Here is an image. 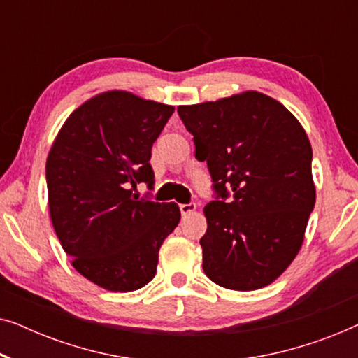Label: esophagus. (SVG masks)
I'll return each instance as SVG.
<instances>
[{
	"instance_id": "esophagus-1",
	"label": "esophagus",
	"mask_w": 358,
	"mask_h": 358,
	"mask_svg": "<svg viewBox=\"0 0 358 358\" xmlns=\"http://www.w3.org/2000/svg\"><path fill=\"white\" fill-rule=\"evenodd\" d=\"M179 210H180V213H182V217H185V215L194 213L195 210H197V203H194V202H190V203H180V205H179Z\"/></svg>"
}]
</instances>
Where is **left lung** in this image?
Listing matches in <instances>:
<instances>
[{"label": "left lung", "mask_w": 358, "mask_h": 358, "mask_svg": "<svg viewBox=\"0 0 358 358\" xmlns=\"http://www.w3.org/2000/svg\"><path fill=\"white\" fill-rule=\"evenodd\" d=\"M178 112L217 194L203 208L205 275L238 292L271 285L300 251L316 202L305 129L257 91Z\"/></svg>", "instance_id": "8db88e82"}]
</instances>
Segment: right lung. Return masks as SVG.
I'll use <instances>...</instances> for the list:
<instances>
[{"instance_id":"obj_1","label":"right lung","mask_w":358,"mask_h":358,"mask_svg":"<svg viewBox=\"0 0 358 358\" xmlns=\"http://www.w3.org/2000/svg\"><path fill=\"white\" fill-rule=\"evenodd\" d=\"M174 107L127 91L101 92L71 112L47 158L48 208L73 267L110 292H134L156 273L178 203L134 194L153 189L151 146Z\"/></svg>"}]
</instances>
